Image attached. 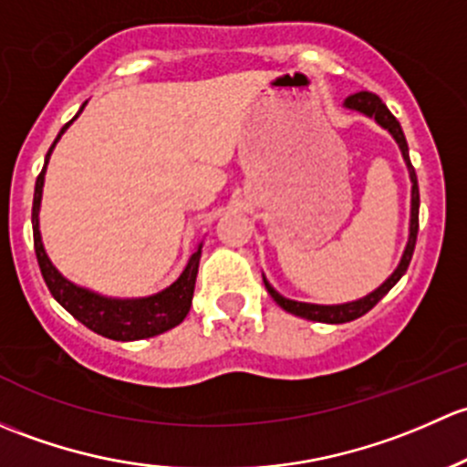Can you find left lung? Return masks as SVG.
<instances>
[{
  "label": "left lung",
  "mask_w": 467,
  "mask_h": 467,
  "mask_svg": "<svg viewBox=\"0 0 467 467\" xmlns=\"http://www.w3.org/2000/svg\"><path fill=\"white\" fill-rule=\"evenodd\" d=\"M344 108L355 109V112H362V114H367V117L376 119L378 126H382L384 130H387V132L391 134L393 139H396L398 146H400L402 160H405L407 168H410V177H411L410 240H407L405 254H402V258H400V263H398L396 272H393L391 276H389L387 281H384L382 285L378 287V290H373L371 295L362 296V299H358V301H350V304L317 306V304H304V301L285 299V296L278 295V292L274 290L272 285H269L267 278L263 276V283H265L267 292H269V295H272V299L276 301V304L283 307V310L290 312V315L304 317V319H310V321H324V324H346V321H353V319H358V317L367 315V312L371 310V307L376 306L378 301L382 299V296L387 295V292L391 290V287L396 285L398 281H400L402 274H405L407 267H410L411 256H413V247H416V235H418V206H420V195H418L416 171H413V166H411V161H410V148H407V139H405V134H402V128H400V123H398V119L393 117L391 112H389L387 105H384L382 100H379V96L373 94V91H358V94H350L348 99L344 100Z\"/></svg>",
  "instance_id": "1"
}]
</instances>
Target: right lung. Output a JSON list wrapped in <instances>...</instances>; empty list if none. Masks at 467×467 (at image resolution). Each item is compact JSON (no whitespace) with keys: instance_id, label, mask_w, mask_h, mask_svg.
Instances as JSON below:
<instances>
[{"instance_id":"right-lung-1","label":"right lung","mask_w":467,"mask_h":467,"mask_svg":"<svg viewBox=\"0 0 467 467\" xmlns=\"http://www.w3.org/2000/svg\"><path fill=\"white\" fill-rule=\"evenodd\" d=\"M83 108L78 109V114L83 112ZM78 114L60 130L56 141L51 143L49 152H47L45 168H42V172L36 180V193H33V243H36L37 265H40L47 287H49V292L54 295L57 304L65 307L71 317H76L80 324L88 326L89 330H94L96 335H103V337L117 341L155 337V335H161L166 333V330L175 328V326L182 324L184 317L189 315L191 301H193L195 278H198L202 243L198 244L193 256L189 258V265L184 267V272L180 274V278H177L172 285H168L166 290L157 292V295L152 296H143V299H109V296L96 295V292L85 290V287L67 281V278L54 267V263L49 261V256H47L45 252V244H42L40 200L42 186H45L47 163H49V157L51 152H54L57 139H60L62 132L78 119Z\"/></svg>"}]
</instances>
